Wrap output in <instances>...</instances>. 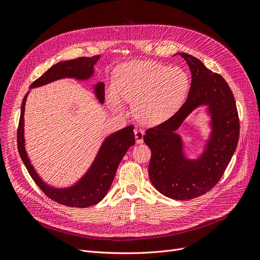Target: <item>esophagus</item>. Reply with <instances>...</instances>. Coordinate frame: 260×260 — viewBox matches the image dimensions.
<instances>
[{
  "label": "esophagus",
  "instance_id": "esophagus-1",
  "mask_svg": "<svg viewBox=\"0 0 260 260\" xmlns=\"http://www.w3.org/2000/svg\"><path fill=\"white\" fill-rule=\"evenodd\" d=\"M143 136H144L143 131H141V129H135L136 142H137V143H142L143 142Z\"/></svg>",
  "mask_w": 260,
  "mask_h": 260
}]
</instances>
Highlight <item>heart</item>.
Segmentation results:
<instances>
[{
	"label": "heart",
	"instance_id": "1",
	"mask_svg": "<svg viewBox=\"0 0 260 260\" xmlns=\"http://www.w3.org/2000/svg\"><path fill=\"white\" fill-rule=\"evenodd\" d=\"M187 89L188 78L181 68L131 61L119 67L115 85L108 88L107 101L119 112L124 109L122 99L135 103L136 118L145 124H158L181 106Z\"/></svg>",
	"mask_w": 260,
	"mask_h": 260
}]
</instances>
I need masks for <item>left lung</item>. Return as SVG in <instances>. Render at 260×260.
Returning <instances> with one entry per match:
<instances>
[{
  "label": "left lung",
  "mask_w": 260,
  "mask_h": 260,
  "mask_svg": "<svg viewBox=\"0 0 260 260\" xmlns=\"http://www.w3.org/2000/svg\"><path fill=\"white\" fill-rule=\"evenodd\" d=\"M192 73L186 101L167 121L146 129L143 140L151 148L148 175L161 194L176 200H188L211 190L220 180L239 139V117L233 92L225 80L197 58L180 52ZM209 106L213 132L203 156L185 159L182 142L174 131L199 105Z\"/></svg>",
  "instance_id": "1"
}]
</instances>
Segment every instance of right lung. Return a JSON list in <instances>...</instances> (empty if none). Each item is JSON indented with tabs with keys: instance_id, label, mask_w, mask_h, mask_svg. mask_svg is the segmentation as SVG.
Instances as JSON below:
<instances>
[{
	"instance_id": "right-lung-1",
	"label": "right lung",
	"mask_w": 260,
	"mask_h": 260,
	"mask_svg": "<svg viewBox=\"0 0 260 260\" xmlns=\"http://www.w3.org/2000/svg\"><path fill=\"white\" fill-rule=\"evenodd\" d=\"M100 56L91 58L81 57L75 60L59 62L32 82L29 88L39 87L62 78H76L78 80L88 79L93 74V65ZM94 92L99 101H104V84L102 82L94 85ZM27 94L24 97L21 106V116L18 126V149L19 154L28 171L31 178L40 189L51 200L62 206L71 208H87L100 202L111 187L120 161L127 149L135 144L134 126L129 125L119 132L112 134L103 142L97 158L91 168L76 185L70 188H53L46 185L35 172L31 163L26 154L24 146V111Z\"/></svg>"
}]
</instances>
